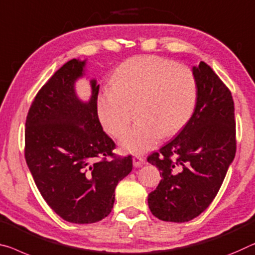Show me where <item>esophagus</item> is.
I'll return each instance as SVG.
<instances>
[{
    "instance_id": "obj_1",
    "label": "esophagus",
    "mask_w": 255,
    "mask_h": 255,
    "mask_svg": "<svg viewBox=\"0 0 255 255\" xmlns=\"http://www.w3.org/2000/svg\"><path fill=\"white\" fill-rule=\"evenodd\" d=\"M144 164V158L141 157V156H134L133 157V165L135 167H140Z\"/></svg>"
}]
</instances>
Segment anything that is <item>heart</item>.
Listing matches in <instances>:
<instances>
[{
  "label": "heart",
  "instance_id": "1",
  "mask_svg": "<svg viewBox=\"0 0 255 255\" xmlns=\"http://www.w3.org/2000/svg\"><path fill=\"white\" fill-rule=\"evenodd\" d=\"M112 88L97 98V114L109 134L120 139L136 107L139 122L122 141L124 151L143 154L157 146L164 135L177 133L193 114L197 82L188 66L156 56L124 61L112 77Z\"/></svg>",
  "mask_w": 255,
  "mask_h": 255
}]
</instances>
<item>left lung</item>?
Here are the masks:
<instances>
[{"mask_svg":"<svg viewBox=\"0 0 255 255\" xmlns=\"http://www.w3.org/2000/svg\"><path fill=\"white\" fill-rule=\"evenodd\" d=\"M197 100L174 139L147 158L162 175L148 195L159 220L187 222L212 203L236 154L234 100L229 89L204 61L194 66Z\"/></svg>","mask_w":255,"mask_h":255,"instance_id":"obj_1","label":"left lung"}]
</instances>
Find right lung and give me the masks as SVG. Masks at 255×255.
<instances>
[{"instance_id": "1", "label": "right lung", "mask_w": 255, "mask_h": 255, "mask_svg": "<svg viewBox=\"0 0 255 255\" xmlns=\"http://www.w3.org/2000/svg\"><path fill=\"white\" fill-rule=\"evenodd\" d=\"M87 59H72L58 69L35 97L26 120L25 158L48 205L64 220L87 225L112 212L115 188L132 171V157H114L115 143L97 114L99 84L82 100L76 82Z\"/></svg>"}]
</instances>
